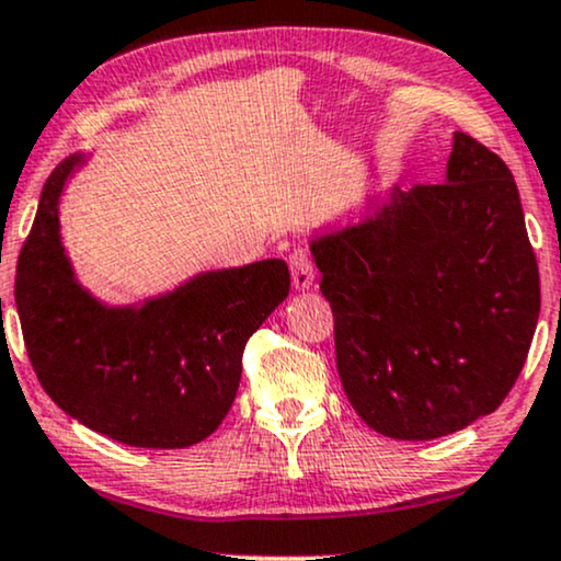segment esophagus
<instances>
[{"instance_id": "esophagus-1", "label": "esophagus", "mask_w": 561, "mask_h": 561, "mask_svg": "<svg viewBox=\"0 0 561 561\" xmlns=\"http://www.w3.org/2000/svg\"><path fill=\"white\" fill-rule=\"evenodd\" d=\"M288 265H291L294 286L299 288V291H305V288H312L314 265H312V260H309L305 247H294V252L288 254Z\"/></svg>"}]
</instances>
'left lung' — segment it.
I'll use <instances>...</instances> for the list:
<instances>
[{
	"instance_id": "8db88e82",
	"label": "left lung",
	"mask_w": 561,
	"mask_h": 561,
	"mask_svg": "<svg viewBox=\"0 0 561 561\" xmlns=\"http://www.w3.org/2000/svg\"><path fill=\"white\" fill-rule=\"evenodd\" d=\"M335 365L373 431L431 440L499 410L541 312L510 168L454 134L446 183L399 186L357 226L312 241Z\"/></svg>"
}]
</instances>
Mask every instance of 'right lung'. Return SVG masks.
Listing matches in <instances>:
<instances>
[{
	"instance_id": "right-lung-1",
	"label": "right lung",
	"mask_w": 561,
	"mask_h": 561,
	"mask_svg": "<svg viewBox=\"0 0 561 561\" xmlns=\"http://www.w3.org/2000/svg\"><path fill=\"white\" fill-rule=\"evenodd\" d=\"M81 157L46 178L18 256L15 305L38 383L78 423L141 449H186L217 431L249 335L288 296L283 260L196 275L144 307L107 309L72 278L57 204Z\"/></svg>"
}]
</instances>
